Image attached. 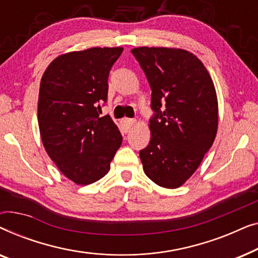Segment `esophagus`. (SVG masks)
<instances>
[{
  "label": "esophagus",
  "mask_w": 258,
  "mask_h": 258,
  "mask_svg": "<svg viewBox=\"0 0 258 258\" xmlns=\"http://www.w3.org/2000/svg\"><path fill=\"white\" fill-rule=\"evenodd\" d=\"M135 123L136 122L134 121V119H130V118H123L121 121V124L125 132H129V130L132 129L134 125H135Z\"/></svg>",
  "instance_id": "34e87169"
}]
</instances>
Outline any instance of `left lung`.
Masks as SVG:
<instances>
[{
  "label": "left lung",
  "mask_w": 258,
  "mask_h": 258,
  "mask_svg": "<svg viewBox=\"0 0 258 258\" xmlns=\"http://www.w3.org/2000/svg\"><path fill=\"white\" fill-rule=\"evenodd\" d=\"M151 88L150 142L140 151L143 170L157 185L175 189L196 171L217 134L218 103L201 59L179 48L132 49Z\"/></svg>",
  "instance_id": "left-lung-1"
}]
</instances>
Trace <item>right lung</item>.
<instances>
[{
  "mask_svg": "<svg viewBox=\"0 0 258 258\" xmlns=\"http://www.w3.org/2000/svg\"><path fill=\"white\" fill-rule=\"evenodd\" d=\"M122 47H94L59 55L45 69L38 94L42 143L66 177L88 185L108 174L122 144L110 116L100 117L108 76Z\"/></svg>",
  "mask_w": 258,
  "mask_h": 258,
  "instance_id": "1",
  "label": "right lung"
}]
</instances>
